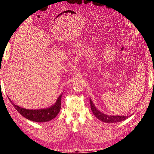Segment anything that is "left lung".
<instances>
[{"label":"left lung","instance_id":"1","mask_svg":"<svg viewBox=\"0 0 154 154\" xmlns=\"http://www.w3.org/2000/svg\"><path fill=\"white\" fill-rule=\"evenodd\" d=\"M89 100H90V105H91V110L92 111V113L94 114V115L97 119L101 121V122H105V123H114L122 122V121L127 119L128 118L130 117V116H109V115H106L105 114L102 113L96 108V106H94V104H93L91 99L90 98Z\"/></svg>","mask_w":154,"mask_h":154}]
</instances>
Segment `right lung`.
Instances as JSON below:
<instances>
[{
  "instance_id": "right-lung-1",
  "label": "right lung",
  "mask_w": 154,
  "mask_h": 154,
  "mask_svg": "<svg viewBox=\"0 0 154 154\" xmlns=\"http://www.w3.org/2000/svg\"><path fill=\"white\" fill-rule=\"evenodd\" d=\"M62 94L63 93H62V94H60L58 97L57 101L53 105L49 107V108L38 110H30L22 108V107L14 104L10 98H9V100L23 117L35 122H47L54 118L60 112V109H61Z\"/></svg>"
}]
</instances>
